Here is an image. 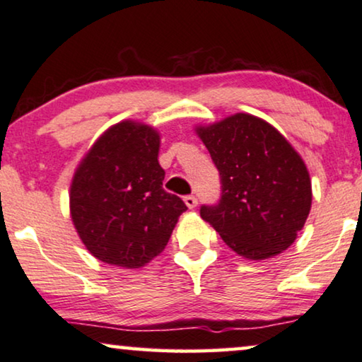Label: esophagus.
<instances>
[{
	"label": "esophagus",
	"instance_id": "esophagus-1",
	"mask_svg": "<svg viewBox=\"0 0 362 362\" xmlns=\"http://www.w3.org/2000/svg\"><path fill=\"white\" fill-rule=\"evenodd\" d=\"M183 202H185V205L190 208V210H193V208L197 206V198L193 197V195H187V197H183Z\"/></svg>",
	"mask_w": 362,
	"mask_h": 362
}]
</instances>
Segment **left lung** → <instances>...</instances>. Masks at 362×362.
Returning a JSON list of instances; mask_svg holds the SVG:
<instances>
[{
    "mask_svg": "<svg viewBox=\"0 0 362 362\" xmlns=\"http://www.w3.org/2000/svg\"><path fill=\"white\" fill-rule=\"evenodd\" d=\"M195 131L221 177L220 202L200 208L203 220L251 261L292 246L312 208V180L292 144L267 121L247 113Z\"/></svg>",
    "mask_w": 362,
    "mask_h": 362,
    "instance_id": "8db88e82",
    "label": "left lung"
}]
</instances>
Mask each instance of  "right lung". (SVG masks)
Wrapping results in <instances>:
<instances>
[{"mask_svg":"<svg viewBox=\"0 0 362 362\" xmlns=\"http://www.w3.org/2000/svg\"><path fill=\"white\" fill-rule=\"evenodd\" d=\"M156 128L124 119L106 129L80 160L70 183V216L91 256L139 269L164 251L182 198L162 188Z\"/></svg>","mask_w":362,"mask_h":362,"instance_id":"add662e5","label":"right lung"}]
</instances>
